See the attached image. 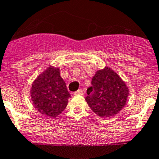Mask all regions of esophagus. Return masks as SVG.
<instances>
[{
	"label": "esophagus",
	"instance_id": "esophagus-1",
	"mask_svg": "<svg viewBox=\"0 0 159 159\" xmlns=\"http://www.w3.org/2000/svg\"><path fill=\"white\" fill-rule=\"evenodd\" d=\"M83 94H84V92H83L82 90H78V91H76L74 93L75 95H82Z\"/></svg>",
	"mask_w": 159,
	"mask_h": 159
}]
</instances>
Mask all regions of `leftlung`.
<instances>
[{
    "label": "left lung",
    "mask_w": 159,
    "mask_h": 159,
    "mask_svg": "<svg viewBox=\"0 0 159 159\" xmlns=\"http://www.w3.org/2000/svg\"><path fill=\"white\" fill-rule=\"evenodd\" d=\"M88 105L97 115L108 118L117 115L125 105L129 89L121 78L108 67L99 70L87 90Z\"/></svg>",
    "instance_id": "obj_1"
}]
</instances>
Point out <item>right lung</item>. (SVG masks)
I'll return each mask as SVG.
<instances>
[{
  "instance_id": "right-lung-1",
  "label": "right lung",
  "mask_w": 159,
  "mask_h": 159,
  "mask_svg": "<svg viewBox=\"0 0 159 159\" xmlns=\"http://www.w3.org/2000/svg\"><path fill=\"white\" fill-rule=\"evenodd\" d=\"M30 96L40 113L54 118L65 109L70 94L58 68L50 67L33 83Z\"/></svg>"
}]
</instances>
